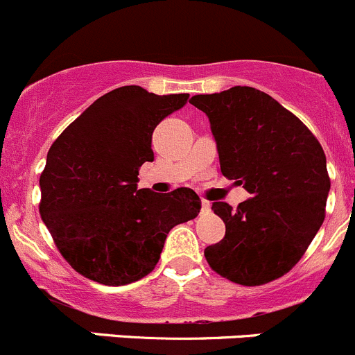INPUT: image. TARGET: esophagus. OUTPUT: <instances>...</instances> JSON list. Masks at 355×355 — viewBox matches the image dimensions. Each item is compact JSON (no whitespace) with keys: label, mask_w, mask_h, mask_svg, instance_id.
Instances as JSON below:
<instances>
[{"label":"esophagus","mask_w":355,"mask_h":355,"mask_svg":"<svg viewBox=\"0 0 355 355\" xmlns=\"http://www.w3.org/2000/svg\"><path fill=\"white\" fill-rule=\"evenodd\" d=\"M210 212V202L209 200H202V214Z\"/></svg>","instance_id":"esophagus-1"}]
</instances>
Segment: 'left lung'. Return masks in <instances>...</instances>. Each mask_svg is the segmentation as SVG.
<instances>
[{"mask_svg": "<svg viewBox=\"0 0 355 355\" xmlns=\"http://www.w3.org/2000/svg\"><path fill=\"white\" fill-rule=\"evenodd\" d=\"M219 152L220 173L250 198L214 202L226 234L205 248L212 271L245 286L282 278L305 254L326 214V155L307 125L264 91L234 86L196 94Z\"/></svg>", "mask_w": 355, "mask_h": 355, "instance_id": "left-lung-1", "label": "left lung"}]
</instances>
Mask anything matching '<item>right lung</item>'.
<instances>
[{"mask_svg":"<svg viewBox=\"0 0 355 355\" xmlns=\"http://www.w3.org/2000/svg\"><path fill=\"white\" fill-rule=\"evenodd\" d=\"M188 98L117 87L51 145L40 214L79 275L108 286L138 282L155 269L169 231L198 216L202 200L193 189L153 193L136 184L139 167L153 162V131Z\"/></svg>","mask_w":355,"mask_h":355,"instance_id":"1","label":"right lung"}]
</instances>
